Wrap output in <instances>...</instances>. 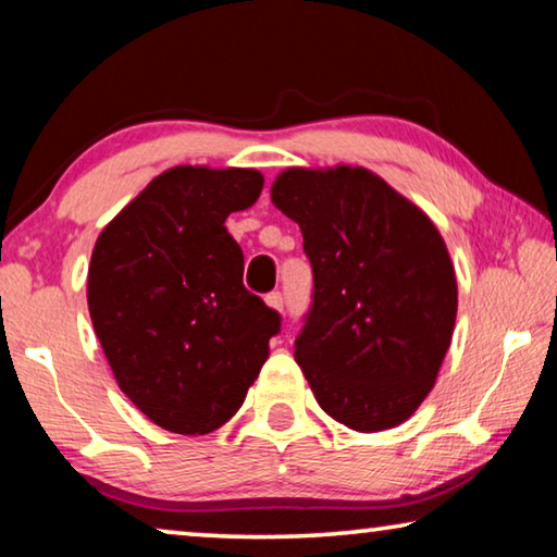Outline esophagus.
Returning <instances> with one entry per match:
<instances>
[{"label": "esophagus", "instance_id": "obj_1", "mask_svg": "<svg viewBox=\"0 0 557 557\" xmlns=\"http://www.w3.org/2000/svg\"><path fill=\"white\" fill-rule=\"evenodd\" d=\"M265 301L272 309H277V312H285V297H282V292H270Z\"/></svg>", "mask_w": 557, "mask_h": 557}]
</instances>
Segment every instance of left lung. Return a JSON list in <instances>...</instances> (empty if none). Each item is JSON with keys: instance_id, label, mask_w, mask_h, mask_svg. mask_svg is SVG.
Instances as JSON below:
<instances>
[{"instance_id": "1", "label": "left lung", "mask_w": 557, "mask_h": 557, "mask_svg": "<svg viewBox=\"0 0 557 557\" xmlns=\"http://www.w3.org/2000/svg\"><path fill=\"white\" fill-rule=\"evenodd\" d=\"M272 203L312 262V305L295 358L342 425H400L435 385L457 319L445 240L418 206L361 166L287 169Z\"/></svg>"}]
</instances>
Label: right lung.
Listing matches in <instances>:
<instances>
[{"label": "right lung", "mask_w": 557, "mask_h": 557, "mask_svg": "<svg viewBox=\"0 0 557 557\" xmlns=\"http://www.w3.org/2000/svg\"><path fill=\"white\" fill-rule=\"evenodd\" d=\"M260 191L256 169L174 166L92 250V329L122 393L169 432L228 422L280 334V312L245 289L243 250L223 225Z\"/></svg>", "instance_id": "obj_1"}]
</instances>
